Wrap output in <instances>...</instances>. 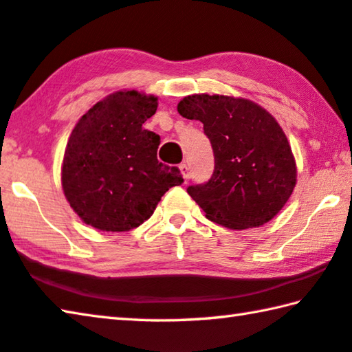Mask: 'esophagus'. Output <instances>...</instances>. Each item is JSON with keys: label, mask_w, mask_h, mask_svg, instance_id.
I'll use <instances>...</instances> for the list:
<instances>
[{"label": "esophagus", "mask_w": 352, "mask_h": 352, "mask_svg": "<svg viewBox=\"0 0 352 352\" xmlns=\"http://www.w3.org/2000/svg\"><path fill=\"white\" fill-rule=\"evenodd\" d=\"M180 170H182V174H183L184 182H189L190 174H189V168H188V164H186V163H182V164H180Z\"/></svg>", "instance_id": "obj_1"}]
</instances>
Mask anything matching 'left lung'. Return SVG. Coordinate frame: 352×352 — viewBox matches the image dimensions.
Wrapping results in <instances>:
<instances>
[{
    "mask_svg": "<svg viewBox=\"0 0 352 352\" xmlns=\"http://www.w3.org/2000/svg\"><path fill=\"white\" fill-rule=\"evenodd\" d=\"M178 113L204 124L214 152V172L188 194L206 219L233 230L254 228L283 210L294 192L296 166L283 129L248 99L192 94Z\"/></svg>",
    "mask_w": 352,
    "mask_h": 352,
    "instance_id": "obj_1",
    "label": "left lung"
}]
</instances>
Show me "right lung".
I'll return each instance as SVG.
<instances>
[{
	"instance_id": "obj_1",
	"label": "right lung",
	"mask_w": 352,
	"mask_h": 352,
	"mask_svg": "<svg viewBox=\"0 0 352 352\" xmlns=\"http://www.w3.org/2000/svg\"><path fill=\"white\" fill-rule=\"evenodd\" d=\"M157 98L118 91L83 115L65 148L62 186L83 222L129 231L152 216L166 190L180 186V169L158 162L160 135L142 127Z\"/></svg>"
}]
</instances>
